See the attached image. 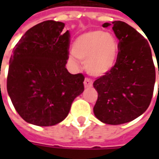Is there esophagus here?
Instances as JSON below:
<instances>
[{
  "instance_id": "34e87169",
  "label": "esophagus",
  "mask_w": 159,
  "mask_h": 159,
  "mask_svg": "<svg viewBox=\"0 0 159 159\" xmlns=\"http://www.w3.org/2000/svg\"><path fill=\"white\" fill-rule=\"evenodd\" d=\"M83 83H84V88L85 89H89V88H91V87L93 86V82L89 78H85Z\"/></svg>"
}]
</instances>
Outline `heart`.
Returning <instances> with one entry per match:
<instances>
[{
    "instance_id": "b5f03b06",
    "label": "heart",
    "mask_w": 159,
    "mask_h": 159,
    "mask_svg": "<svg viewBox=\"0 0 159 159\" xmlns=\"http://www.w3.org/2000/svg\"><path fill=\"white\" fill-rule=\"evenodd\" d=\"M71 52L76 59L84 62L86 71L93 76H103L110 72L119 55V42L113 34L95 30H89L75 38ZM70 56V60L76 64Z\"/></svg>"
}]
</instances>
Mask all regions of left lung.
<instances>
[{"label":"left lung","instance_id":"8db88e82","mask_svg":"<svg viewBox=\"0 0 159 159\" xmlns=\"http://www.w3.org/2000/svg\"><path fill=\"white\" fill-rule=\"evenodd\" d=\"M110 25L119 41V55L113 69L93 83L98 92L93 113L102 123L117 125L131 122L147 111L156 73L147 40L126 23L114 21L102 26Z\"/></svg>","mask_w":159,"mask_h":159}]
</instances>
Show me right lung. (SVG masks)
Masks as SVG:
<instances>
[{
	"mask_svg": "<svg viewBox=\"0 0 159 159\" xmlns=\"http://www.w3.org/2000/svg\"><path fill=\"white\" fill-rule=\"evenodd\" d=\"M65 24L48 20L28 30L9 60L7 93L25 122L52 126L62 122L84 90L83 74L67 70L70 34Z\"/></svg>",
	"mask_w": 159,
	"mask_h": 159,
	"instance_id": "obj_1",
	"label": "right lung"
}]
</instances>
